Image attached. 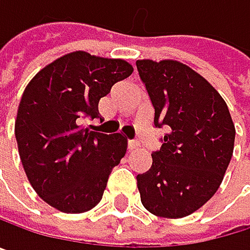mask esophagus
Here are the masks:
<instances>
[{
  "mask_svg": "<svg viewBox=\"0 0 250 250\" xmlns=\"http://www.w3.org/2000/svg\"><path fill=\"white\" fill-rule=\"evenodd\" d=\"M138 146H139V142H138V141H129V142H127L129 151H133V149H136Z\"/></svg>",
  "mask_w": 250,
  "mask_h": 250,
  "instance_id": "1",
  "label": "esophagus"
}]
</instances>
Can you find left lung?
Here are the masks:
<instances>
[{"label": "left lung", "mask_w": 250, "mask_h": 250, "mask_svg": "<svg viewBox=\"0 0 250 250\" xmlns=\"http://www.w3.org/2000/svg\"><path fill=\"white\" fill-rule=\"evenodd\" d=\"M155 109V127L168 126L152 166L138 174L142 205L154 215L182 218L218 190L230 164L236 129L226 101L199 73L174 60H138Z\"/></svg>", "instance_id": "left-lung-1"}]
</instances>
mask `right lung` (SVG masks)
I'll list each match as a JSON object with an SVG mask.
<instances>
[{
    "mask_svg": "<svg viewBox=\"0 0 250 250\" xmlns=\"http://www.w3.org/2000/svg\"><path fill=\"white\" fill-rule=\"evenodd\" d=\"M132 73L124 60L76 51L43 67L26 86L14 126L19 155L32 188L52 208L80 214L102 199L127 141L83 129L80 121L98 118L99 99Z\"/></svg>",
    "mask_w": 250,
    "mask_h": 250,
    "instance_id": "add662e5",
    "label": "right lung"
}]
</instances>
